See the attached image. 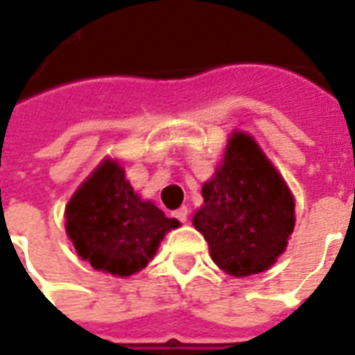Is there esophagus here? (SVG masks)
I'll return each mask as SVG.
<instances>
[{
  "label": "esophagus",
  "instance_id": "1",
  "mask_svg": "<svg viewBox=\"0 0 355 355\" xmlns=\"http://www.w3.org/2000/svg\"><path fill=\"white\" fill-rule=\"evenodd\" d=\"M175 218L180 220V223H186V220H188V209L186 207L177 209V211H175Z\"/></svg>",
  "mask_w": 355,
  "mask_h": 355
}]
</instances>
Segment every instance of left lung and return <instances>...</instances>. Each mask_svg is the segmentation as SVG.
Returning a JSON list of instances; mask_svg holds the SVG:
<instances>
[{"label":"left lung","instance_id":"1","mask_svg":"<svg viewBox=\"0 0 355 355\" xmlns=\"http://www.w3.org/2000/svg\"><path fill=\"white\" fill-rule=\"evenodd\" d=\"M203 207L192 224L211 259L234 277L261 274L285 251L295 228L289 186L253 137L234 132L215 177L201 188Z\"/></svg>","mask_w":355,"mask_h":355}]
</instances>
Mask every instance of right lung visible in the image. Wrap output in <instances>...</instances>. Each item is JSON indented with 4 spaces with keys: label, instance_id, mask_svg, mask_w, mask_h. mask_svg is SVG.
<instances>
[{
    "label": "right lung",
    "instance_id": "1",
    "mask_svg": "<svg viewBox=\"0 0 355 355\" xmlns=\"http://www.w3.org/2000/svg\"><path fill=\"white\" fill-rule=\"evenodd\" d=\"M66 234L94 270L127 277L140 272L177 218H167L152 201H142L114 159L104 162L66 205Z\"/></svg>",
    "mask_w": 355,
    "mask_h": 355
}]
</instances>
